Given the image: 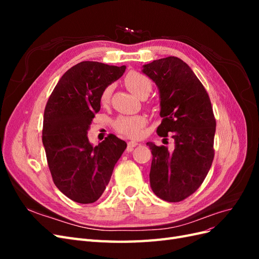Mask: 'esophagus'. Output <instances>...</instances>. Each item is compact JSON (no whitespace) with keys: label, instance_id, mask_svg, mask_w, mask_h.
I'll return each mask as SVG.
<instances>
[{"label":"esophagus","instance_id":"1","mask_svg":"<svg viewBox=\"0 0 259 259\" xmlns=\"http://www.w3.org/2000/svg\"><path fill=\"white\" fill-rule=\"evenodd\" d=\"M138 145H139V144L136 143V142H128V143H127V148H128V149H133V148L138 146Z\"/></svg>","mask_w":259,"mask_h":259}]
</instances>
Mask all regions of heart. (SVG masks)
<instances>
[{
	"instance_id": "obj_1",
	"label": "heart",
	"mask_w": 259,
	"mask_h": 259,
	"mask_svg": "<svg viewBox=\"0 0 259 259\" xmlns=\"http://www.w3.org/2000/svg\"><path fill=\"white\" fill-rule=\"evenodd\" d=\"M124 83L126 88L139 98H147L149 94L151 93L153 83L149 77L138 71H130L124 79ZM112 95V86L108 85L100 94V103L101 105L107 106L111 100ZM147 124V119L144 115H133L125 116L121 115L114 121L113 125L116 132L120 134L137 138L142 135V131Z\"/></svg>"
}]
</instances>
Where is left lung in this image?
Segmentation results:
<instances>
[{
    "instance_id": "obj_1",
    "label": "left lung",
    "mask_w": 259,
    "mask_h": 259,
    "mask_svg": "<svg viewBox=\"0 0 259 259\" xmlns=\"http://www.w3.org/2000/svg\"><path fill=\"white\" fill-rule=\"evenodd\" d=\"M143 72L160 91L156 133L174 139V150L147 143L152 153L150 185L155 195L180 202L199 189L214 159L216 120L204 86L190 67L174 56L153 60Z\"/></svg>"
}]
</instances>
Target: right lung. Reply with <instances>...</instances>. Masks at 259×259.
<instances>
[{
    "label": "right lung",
    "instance_id": "obj_1",
    "mask_svg": "<svg viewBox=\"0 0 259 259\" xmlns=\"http://www.w3.org/2000/svg\"><path fill=\"white\" fill-rule=\"evenodd\" d=\"M97 61L70 68L55 86L44 110L42 142L54 184L81 204L96 202L110 182L126 143L115 135L93 147L90 125L100 110V94L125 71Z\"/></svg>",
    "mask_w": 259,
    "mask_h": 259
}]
</instances>
